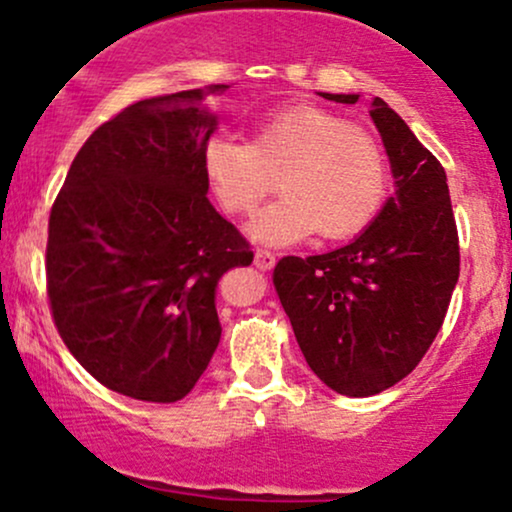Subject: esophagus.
<instances>
[{"label":"esophagus","instance_id":"1","mask_svg":"<svg viewBox=\"0 0 512 512\" xmlns=\"http://www.w3.org/2000/svg\"><path fill=\"white\" fill-rule=\"evenodd\" d=\"M274 262H276L274 252L262 250V248H257V250H255V267L260 269V272H269V269L274 267Z\"/></svg>","mask_w":512,"mask_h":512}]
</instances>
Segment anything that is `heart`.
<instances>
[{
    "instance_id": "obj_1",
    "label": "heart",
    "mask_w": 512,
    "mask_h": 512,
    "mask_svg": "<svg viewBox=\"0 0 512 512\" xmlns=\"http://www.w3.org/2000/svg\"><path fill=\"white\" fill-rule=\"evenodd\" d=\"M204 175L231 216H250L276 190L284 197L262 211L252 236L289 245L320 231L351 238L378 219L390 190L387 156L373 134L317 105H286L252 127L250 144L211 137Z\"/></svg>"
}]
</instances>
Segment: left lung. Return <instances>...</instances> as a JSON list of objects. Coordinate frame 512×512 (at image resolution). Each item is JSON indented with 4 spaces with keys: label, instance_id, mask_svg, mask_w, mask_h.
<instances>
[{
    "label": "left lung",
    "instance_id": "8db88e82",
    "mask_svg": "<svg viewBox=\"0 0 512 512\" xmlns=\"http://www.w3.org/2000/svg\"><path fill=\"white\" fill-rule=\"evenodd\" d=\"M334 103L358 96L322 93ZM397 192L344 248L281 257L272 281L305 361L346 397H370L419 366L443 327L460 276L448 178L407 122L375 98Z\"/></svg>",
    "mask_w": 512,
    "mask_h": 512
}]
</instances>
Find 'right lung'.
Returning <instances> with one entry per match:
<instances>
[{"mask_svg":"<svg viewBox=\"0 0 512 512\" xmlns=\"http://www.w3.org/2000/svg\"><path fill=\"white\" fill-rule=\"evenodd\" d=\"M202 98L199 88L146 98L103 122L50 211L57 332L98 383L142 402H178L197 385L221 339L216 284L252 262L207 199L202 156L216 117Z\"/></svg>","mask_w":512,"mask_h":512,"instance_id":"add662e5","label":"right lung"}]
</instances>
